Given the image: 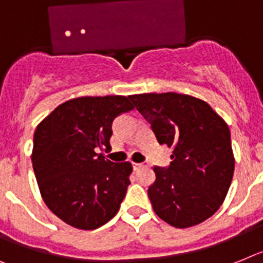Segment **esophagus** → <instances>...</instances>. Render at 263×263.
<instances>
[{
  "mask_svg": "<svg viewBox=\"0 0 263 263\" xmlns=\"http://www.w3.org/2000/svg\"><path fill=\"white\" fill-rule=\"evenodd\" d=\"M148 163L143 162V163H134V168H142V167H147Z\"/></svg>",
  "mask_w": 263,
  "mask_h": 263,
  "instance_id": "obj_1",
  "label": "esophagus"
}]
</instances>
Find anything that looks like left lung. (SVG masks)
<instances>
[{
  "label": "left lung",
  "instance_id": "left-lung-1",
  "mask_svg": "<svg viewBox=\"0 0 263 263\" xmlns=\"http://www.w3.org/2000/svg\"><path fill=\"white\" fill-rule=\"evenodd\" d=\"M159 144L173 148L168 167H154V211L178 229L210 218L223 203L234 174L230 129L206 101L189 95H132Z\"/></svg>",
  "mask_w": 263,
  "mask_h": 263
}]
</instances>
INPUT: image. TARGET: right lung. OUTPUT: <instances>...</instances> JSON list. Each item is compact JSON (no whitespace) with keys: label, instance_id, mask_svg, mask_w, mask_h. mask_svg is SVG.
I'll return each instance as SVG.
<instances>
[{"label":"right lung","instance_id":"1","mask_svg":"<svg viewBox=\"0 0 263 263\" xmlns=\"http://www.w3.org/2000/svg\"><path fill=\"white\" fill-rule=\"evenodd\" d=\"M132 109L125 96L77 98L37 127L33 170L46 206L65 223L95 230L120 209L132 165L111 162L101 152L111 149L115 119Z\"/></svg>","mask_w":263,"mask_h":263}]
</instances>
